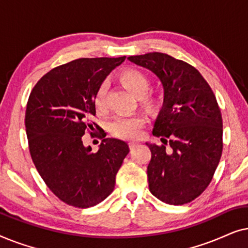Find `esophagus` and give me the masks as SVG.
<instances>
[{"instance_id": "esophagus-1", "label": "esophagus", "mask_w": 248, "mask_h": 248, "mask_svg": "<svg viewBox=\"0 0 248 248\" xmlns=\"http://www.w3.org/2000/svg\"><path fill=\"white\" fill-rule=\"evenodd\" d=\"M138 143L137 142H134V141H131V142H128V147H130V149H133L135 145H137Z\"/></svg>"}]
</instances>
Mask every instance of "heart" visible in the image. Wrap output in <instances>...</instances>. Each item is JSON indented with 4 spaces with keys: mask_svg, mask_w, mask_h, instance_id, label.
I'll list each match as a JSON object with an SVG mask.
<instances>
[{
    "mask_svg": "<svg viewBox=\"0 0 248 248\" xmlns=\"http://www.w3.org/2000/svg\"><path fill=\"white\" fill-rule=\"evenodd\" d=\"M121 80L134 93L135 97L142 98V100L147 106H151L152 100L145 97L150 90L151 83L144 73L137 70L125 71L121 76ZM106 94L107 86L101 84L97 91L96 97H94V106L99 113H104L107 108ZM144 123V117L141 115L121 114L111 120L109 123V131L114 137L134 140L141 135Z\"/></svg>",
    "mask_w": 248,
    "mask_h": 248,
    "instance_id": "obj_1",
    "label": "heart"
}]
</instances>
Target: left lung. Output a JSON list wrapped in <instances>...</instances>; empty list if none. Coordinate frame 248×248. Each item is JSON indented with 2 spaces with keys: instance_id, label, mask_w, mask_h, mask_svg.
Returning <instances> with one entry per match:
<instances>
[{
  "instance_id": "1",
  "label": "left lung",
  "mask_w": 248,
  "mask_h": 248,
  "mask_svg": "<svg viewBox=\"0 0 248 248\" xmlns=\"http://www.w3.org/2000/svg\"><path fill=\"white\" fill-rule=\"evenodd\" d=\"M155 73L164 103L152 134L171 145L147 142L149 189L160 201L182 205L198 198L211 182L222 154V117L216 96L195 67L164 53L127 57Z\"/></svg>"
}]
</instances>
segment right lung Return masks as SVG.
I'll return each instance as SVG.
<instances>
[{"label":"right lung","instance_id":"right-lung-1","mask_svg":"<svg viewBox=\"0 0 248 248\" xmlns=\"http://www.w3.org/2000/svg\"><path fill=\"white\" fill-rule=\"evenodd\" d=\"M124 61H72L46 73L30 93L25 118L30 155L48 188L66 204L83 209L104 201L130 152L117 139H104L97 152L82 142L88 127H98L91 122L98 89Z\"/></svg>","mask_w":248,"mask_h":248}]
</instances>
